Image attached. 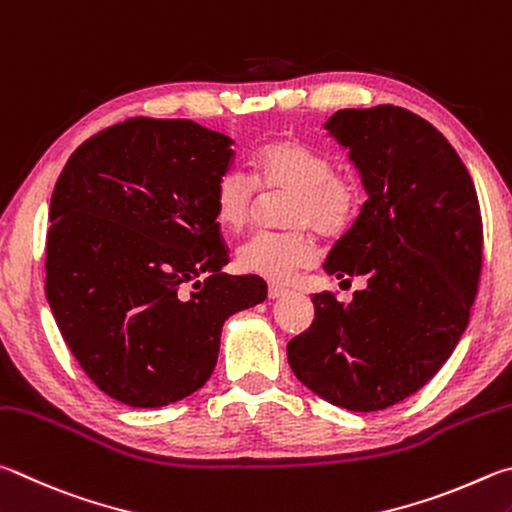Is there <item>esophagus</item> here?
I'll return each instance as SVG.
<instances>
[{"label":"esophagus","mask_w":512,"mask_h":512,"mask_svg":"<svg viewBox=\"0 0 512 512\" xmlns=\"http://www.w3.org/2000/svg\"><path fill=\"white\" fill-rule=\"evenodd\" d=\"M290 290L288 288H283V285H270V290H267V294H270V299H281V297H285V294H288Z\"/></svg>","instance_id":"34e87169"}]
</instances>
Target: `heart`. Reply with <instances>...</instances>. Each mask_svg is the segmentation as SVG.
I'll return each mask as SVG.
<instances>
[{
	"instance_id": "1",
	"label": "heart",
	"mask_w": 512,
	"mask_h": 512,
	"mask_svg": "<svg viewBox=\"0 0 512 512\" xmlns=\"http://www.w3.org/2000/svg\"><path fill=\"white\" fill-rule=\"evenodd\" d=\"M254 182L263 191H292L285 231H261L242 242L236 265L261 279L285 283L319 258V233L339 238L351 229L362 202L360 184L335 170L328 152L299 139H272L256 150ZM240 170H224L213 186V215L222 229L240 231L251 218L256 188Z\"/></svg>"
}]
</instances>
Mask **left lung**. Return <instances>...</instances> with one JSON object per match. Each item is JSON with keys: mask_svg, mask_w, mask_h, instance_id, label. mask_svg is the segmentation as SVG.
Here are the masks:
<instances>
[{"mask_svg": "<svg viewBox=\"0 0 512 512\" xmlns=\"http://www.w3.org/2000/svg\"><path fill=\"white\" fill-rule=\"evenodd\" d=\"M326 130L351 150L369 200L324 267L348 283L362 276L366 288L351 303L315 294V321L288 344V362L317 396L369 414L414 396L459 344L479 288L483 222L468 168L418 114L339 110Z\"/></svg>", "mask_w": 512, "mask_h": 512, "instance_id": "left-lung-1", "label": "left lung"}]
</instances>
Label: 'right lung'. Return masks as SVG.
<instances>
[{
  "mask_svg": "<svg viewBox=\"0 0 512 512\" xmlns=\"http://www.w3.org/2000/svg\"><path fill=\"white\" fill-rule=\"evenodd\" d=\"M231 143L188 119L132 116L78 146L53 188L44 294L80 369L123 405L191 396L224 321L267 297L261 276L222 272L211 197Z\"/></svg>",
  "mask_w": 512,
  "mask_h": 512,
  "instance_id": "obj_1",
  "label": "right lung"
}]
</instances>
